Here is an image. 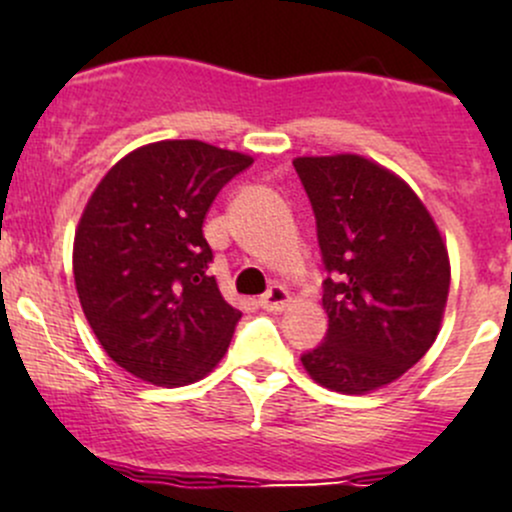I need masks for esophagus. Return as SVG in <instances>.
<instances>
[{"mask_svg": "<svg viewBox=\"0 0 512 512\" xmlns=\"http://www.w3.org/2000/svg\"><path fill=\"white\" fill-rule=\"evenodd\" d=\"M260 305L264 310H272V313H281L291 305V293L284 286H272L264 296L260 298Z\"/></svg>", "mask_w": 512, "mask_h": 512, "instance_id": "obj_1", "label": "esophagus"}]
</instances>
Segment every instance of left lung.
I'll return each mask as SVG.
<instances>
[{"mask_svg": "<svg viewBox=\"0 0 512 512\" xmlns=\"http://www.w3.org/2000/svg\"><path fill=\"white\" fill-rule=\"evenodd\" d=\"M317 221L325 342L301 356L310 378L342 395L395 383L436 342L450 291L443 233L390 168L358 154L293 158Z\"/></svg>", "mask_w": 512, "mask_h": 512, "instance_id": "8db88e82", "label": "left lung"}]
</instances>
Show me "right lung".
<instances>
[{"label":"right lung","mask_w":512,"mask_h":512,"mask_svg":"<svg viewBox=\"0 0 512 512\" xmlns=\"http://www.w3.org/2000/svg\"><path fill=\"white\" fill-rule=\"evenodd\" d=\"M252 156L199 139H163L122 156L74 233L81 310L101 346L144 383L182 387L219 366L240 310L221 296L202 226Z\"/></svg>","instance_id":"add662e5"}]
</instances>
